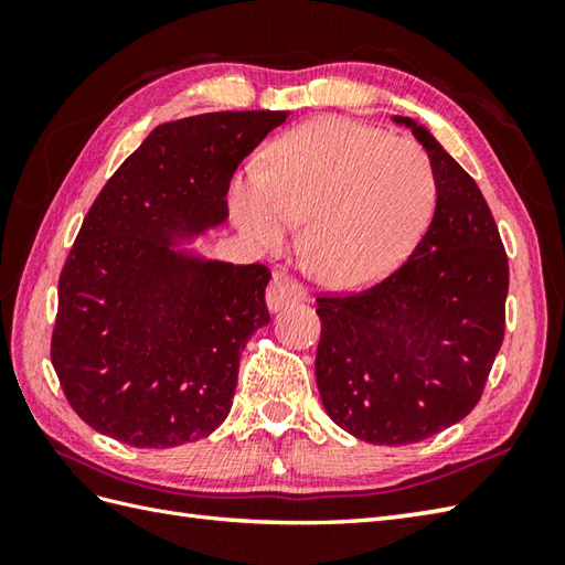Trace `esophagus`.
<instances>
[{
    "mask_svg": "<svg viewBox=\"0 0 565 565\" xmlns=\"http://www.w3.org/2000/svg\"><path fill=\"white\" fill-rule=\"evenodd\" d=\"M303 298H306L303 284H298L294 276L284 274V271L274 274V279L267 289V306L271 310H279L286 303H294V301H303Z\"/></svg>",
    "mask_w": 565,
    "mask_h": 565,
    "instance_id": "34e87169",
    "label": "esophagus"
}]
</instances>
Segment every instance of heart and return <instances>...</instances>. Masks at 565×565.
I'll use <instances>...</instances> for the list:
<instances>
[{
  "label": "heart",
  "mask_w": 565,
  "mask_h": 565,
  "mask_svg": "<svg viewBox=\"0 0 565 565\" xmlns=\"http://www.w3.org/2000/svg\"><path fill=\"white\" fill-rule=\"evenodd\" d=\"M435 194V174L415 142L320 118L274 142L264 172L235 184L233 209L267 247H281L291 223H303L306 269L330 286H362L407 255Z\"/></svg>",
  "instance_id": "b5f03b06"
}]
</instances>
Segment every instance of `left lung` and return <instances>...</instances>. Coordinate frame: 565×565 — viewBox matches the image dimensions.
Instances as JSON below:
<instances>
[{
  "instance_id": "1",
  "label": "left lung",
  "mask_w": 565,
  "mask_h": 565,
  "mask_svg": "<svg viewBox=\"0 0 565 565\" xmlns=\"http://www.w3.org/2000/svg\"><path fill=\"white\" fill-rule=\"evenodd\" d=\"M437 186L427 233L398 269L320 294L316 379L332 423L371 444H415L481 401L505 338L508 252L463 167L411 118Z\"/></svg>"
}]
</instances>
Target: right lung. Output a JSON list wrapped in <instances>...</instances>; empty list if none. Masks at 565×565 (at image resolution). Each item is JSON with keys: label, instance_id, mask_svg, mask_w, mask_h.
I'll use <instances>...</instances> for the list:
<instances>
[{"label": "right lung", "instance_id": "1", "mask_svg": "<svg viewBox=\"0 0 565 565\" xmlns=\"http://www.w3.org/2000/svg\"><path fill=\"white\" fill-rule=\"evenodd\" d=\"M286 111L158 126L104 184L57 281L51 362L72 411L138 449L209 437L231 413L239 354L269 322L264 264L196 262L170 233L225 221L231 179Z\"/></svg>", "mask_w": 565, "mask_h": 565}]
</instances>
